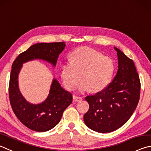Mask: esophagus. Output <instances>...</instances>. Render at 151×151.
Returning a JSON list of instances; mask_svg holds the SVG:
<instances>
[{
    "label": "esophagus",
    "mask_w": 151,
    "mask_h": 151,
    "mask_svg": "<svg viewBox=\"0 0 151 151\" xmlns=\"http://www.w3.org/2000/svg\"><path fill=\"white\" fill-rule=\"evenodd\" d=\"M73 99L76 102H80V101L82 100V98L80 97V96H73Z\"/></svg>",
    "instance_id": "1"
}]
</instances>
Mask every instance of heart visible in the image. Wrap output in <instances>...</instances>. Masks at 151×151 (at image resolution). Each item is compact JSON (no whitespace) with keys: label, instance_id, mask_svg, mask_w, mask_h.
I'll list each match as a JSON object with an SVG mask.
<instances>
[{"label":"heart","instance_id":"b5f03b06","mask_svg":"<svg viewBox=\"0 0 151 151\" xmlns=\"http://www.w3.org/2000/svg\"><path fill=\"white\" fill-rule=\"evenodd\" d=\"M69 60L61 71L63 84L69 90H73L80 79L78 89L81 92H100L109 85L115 71L112 59L87 47L73 50Z\"/></svg>","mask_w":151,"mask_h":151}]
</instances>
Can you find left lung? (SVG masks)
<instances>
[{
	"label": "left lung",
	"mask_w": 151,
	"mask_h": 151,
	"mask_svg": "<svg viewBox=\"0 0 151 151\" xmlns=\"http://www.w3.org/2000/svg\"><path fill=\"white\" fill-rule=\"evenodd\" d=\"M118 70L112 82L103 90L85 99L90 108L83 120L90 129L100 133L114 131L129 120L140 99V81L134 63L120 49Z\"/></svg>",
	"instance_id": "obj_1"
}]
</instances>
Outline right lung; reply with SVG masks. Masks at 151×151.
Listing matches in <instances>:
<instances>
[{
	"mask_svg": "<svg viewBox=\"0 0 151 151\" xmlns=\"http://www.w3.org/2000/svg\"><path fill=\"white\" fill-rule=\"evenodd\" d=\"M65 47L64 42L35 44L19 54L12 65L9 86L10 103L17 118L34 131L45 132L55 127L64 110L72 102V94L54 79L46 100L41 104H33L27 102L19 91V73L23 63L36 59H43L55 66Z\"/></svg>",
	"mask_w": 151,
	"mask_h": 151,
	"instance_id": "obj_1",
	"label": "right lung"
}]
</instances>
